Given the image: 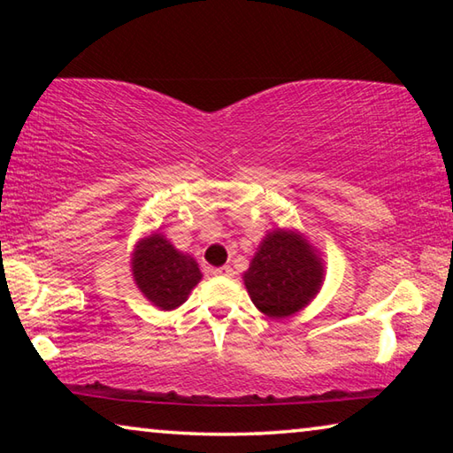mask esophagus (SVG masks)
<instances>
[{
    "mask_svg": "<svg viewBox=\"0 0 453 453\" xmlns=\"http://www.w3.org/2000/svg\"><path fill=\"white\" fill-rule=\"evenodd\" d=\"M213 273H216V275H226V278H232L234 270L229 265H224V267H216V270H213Z\"/></svg>",
    "mask_w": 453,
    "mask_h": 453,
    "instance_id": "1",
    "label": "esophagus"
}]
</instances>
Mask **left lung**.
<instances>
[{"instance_id":"left-lung-1","label":"left lung","mask_w":453,"mask_h":453,"mask_svg":"<svg viewBox=\"0 0 453 453\" xmlns=\"http://www.w3.org/2000/svg\"><path fill=\"white\" fill-rule=\"evenodd\" d=\"M243 283L256 308L272 319L303 310L324 283L319 251L294 229H273L259 243Z\"/></svg>"}]
</instances>
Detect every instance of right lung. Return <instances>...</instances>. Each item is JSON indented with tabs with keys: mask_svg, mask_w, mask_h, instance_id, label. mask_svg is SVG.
I'll use <instances>...</instances> for the list:
<instances>
[{
	"mask_svg": "<svg viewBox=\"0 0 453 453\" xmlns=\"http://www.w3.org/2000/svg\"><path fill=\"white\" fill-rule=\"evenodd\" d=\"M132 273L142 294L165 311L180 308L202 280L196 259L175 250L159 232L137 242Z\"/></svg>",
	"mask_w": 453,
	"mask_h": 453,
	"instance_id": "right-lung-1",
	"label": "right lung"
}]
</instances>
